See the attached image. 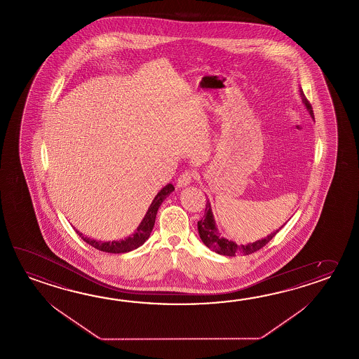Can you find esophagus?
I'll return each instance as SVG.
<instances>
[{
	"label": "esophagus",
	"mask_w": 359,
	"mask_h": 359,
	"mask_svg": "<svg viewBox=\"0 0 359 359\" xmlns=\"http://www.w3.org/2000/svg\"><path fill=\"white\" fill-rule=\"evenodd\" d=\"M193 179H194V172H193V171H189V170H188V171H184L183 174L177 177L176 185H177L179 188L188 187V185H191Z\"/></svg>",
	"instance_id": "34e87169"
}]
</instances>
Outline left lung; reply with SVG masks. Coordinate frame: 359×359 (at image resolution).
Segmentation results:
<instances>
[{"label": "left lung", "instance_id": "1", "mask_svg": "<svg viewBox=\"0 0 359 359\" xmlns=\"http://www.w3.org/2000/svg\"><path fill=\"white\" fill-rule=\"evenodd\" d=\"M300 97H302L303 103L306 104L308 112L311 114V116L315 117L312 106H311V103L306 98V95H304L302 89H300ZM281 227L278 229L276 231L271 233L270 235H267L264 239H259V241H257L255 243H248L245 245L244 244L238 245L236 243L233 242V241H229V239L224 238L222 235L219 234V230L216 227V224H215L210 201H207V203H205V212L203 219L198 221V233H199L202 242L205 243L208 248L212 249L213 252L222 255V256L229 257H234L236 255H250V253L256 252L258 249L262 248L267 243L270 242L275 235L278 234V230H281Z\"/></svg>", "mask_w": 359, "mask_h": 359}]
</instances>
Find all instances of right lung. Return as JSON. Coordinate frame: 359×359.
<instances>
[{"instance_id": "1", "label": "right lung", "mask_w": 359, "mask_h": 359, "mask_svg": "<svg viewBox=\"0 0 359 359\" xmlns=\"http://www.w3.org/2000/svg\"><path fill=\"white\" fill-rule=\"evenodd\" d=\"M174 185L168 184L166 187H163L161 191H158V194L154 197V202L149 205L148 211H147L144 219H142L140 226L137 227V231L132 235L128 236L124 241H117V242H98L95 239H89L87 236H83L81 231L75 230L81 239L86 243H88L89 245L95 247V249L101 250V252H107V253H126L130 252L133 249H137L142 244H144L147 239L149 238V235L152 233V229L154 226V221H156V215L160 208L162 202L168 197V194L171 191H174Z\"/></svg>"}]
</instances>
